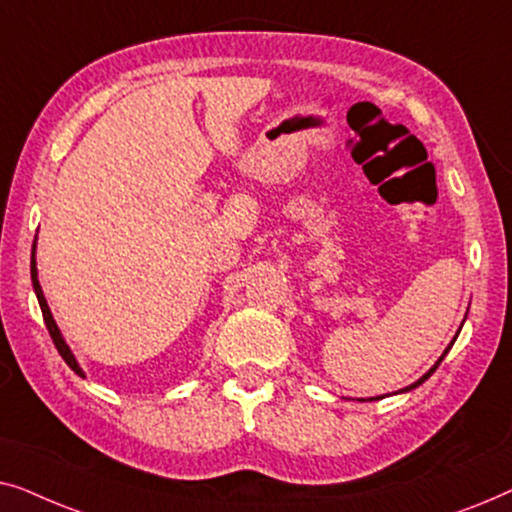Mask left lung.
Returning <instances> with one entry per match:
<instances>
[{"label": "left lung", "instance_id": "left-lung-1", "mask_svg": "<svg viewBox=\"0 0 512 512\" xmlns=\"http://www.w3.org/2000/svg\"><path fill=\"white\" fill-rule=\"evenodd\" d=\"M447 352H450V347H447V349H445V352H443V356H445V354H447ZM443 356H440V359H438V361H436V366H433V368H431V370H429V373H426V375H422V377H419V380H417V382H415V384H410V387H405V389H403V391H410V389H415V387H419V384H422V382H424V380H429V377H431V375H433V373H436V368H438V366H440V361H443ZM377 398H380V396H377Z\"/></svg>", "mask_w": 512, "mask_h": 512}]
</instances>
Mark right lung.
I'll return each mask as SVG.
<instances>
[{
  "label": "right lung",
  "instance_id": "obj_1",
  "mask_svg": "<svg viewBox=\"0 0 512 512\" xmlns=\"http://www.w3.org/2000/svg\"><path fill=\"white\" fill-rule=\"evenodd\" d=\"M34 247H37V244H34ZM30 272H32V286H34V293H37V300H39V307H41V314H44V321H46V328H48V333H51V338H53V345L58 347V352H60V356L62 359H65V363L69 368L74 370L76 375H81L83 377V370H81V366L79 363H76V359H74V354H72V349L67 347V342H65V338H62V333H60V328H58V324H55V319H53V314H51V310H48V303H46V298H44V291H41V284H39V279H37V261H34V249H32V261H30Z\"/></svg>",
  "mask_w": 512,
  "mask_h": 512
}]
</instances>
